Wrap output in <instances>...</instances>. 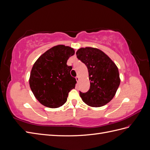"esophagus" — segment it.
<instances>
[{
	"instance_id": "obj_1",
	"label": "esophagus",
	"mask_w": 150,
	"mask_h": 150,
	"mask_svg": "<svg viewBox=\"0 0 150 150\" xmlns=\"http://www.w3.org/2000/svg\"><path fill=\"white\" fill-rule=\"evenodd\" d=\"M76 81H77V82H79V76H76Z\"/></svg>"
}]
</instances>
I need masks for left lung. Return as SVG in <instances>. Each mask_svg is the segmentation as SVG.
<instances>
[{
	"label": "left lung",
	"mask_w": 150,
	"mask_h": 150,
	"mask_svg": "<svg viewBox=\"0 0 150 150\" xmlns=\"http://www.w3.org/2000/svg\"><path fill=\"white\" fill-rule=\"evenodd\" d=\"M76 56L88 67L91 81L87 92L79 91L81 99L92 107L105 105L115 96L120 84L117 66L106 54L96 48H81Z\"/></svg>",
	"instance_id": "left-lung-1"
}]
</instances>
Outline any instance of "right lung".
<instances>
[{
	"label": "right lung",
	"instance_id": "obj_1",
	"mask_svg": "<svg viewBox=\"0 0 150 150\" xmlns=\"http://www.w3.org/2000/svg\"><path fill=\"white\" fill-rule=\"evenodd\" d=\"M74 49L58 45L40 56L32 68L29 85L34 96L42 105L56 108L64 104L77 83L71 76V66L67 61Z\"/></svg>",
	"mask_w": 150,
	"mask_h": 150
}]
</instances>
